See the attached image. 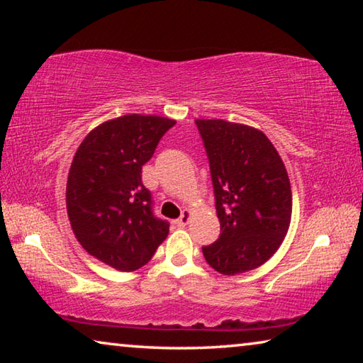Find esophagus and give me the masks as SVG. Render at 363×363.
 I'll use <instances>...</instances> for the list:
<instances>
[{"label":"esophagus","instance_id":"obj_1","mask_svg":"<svg viewBox=\"0 0 363 363\" xmlns=\"http://www.w3.org/2000/svg\"><path fill=\"white\" fill-rule=\"evenodd\" d=\"M190 214H192V213H190L189 210H184V211H182V214H181V218L174 220V224H176L177 227H184V225H187V224H189V220H190Z\"/></svg>","mask_w":363,"mask_h":363}]
</instances>
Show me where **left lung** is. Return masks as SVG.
I'll list each match as a JSON object with an SVG mask.
<instances>
[{
  "label": "left lung",
  "instance_id": "8db88e82",
  "mask_svg": "<svg viewBox=\"0 0 363 363\" xmlns=\"http://www.w3.org/2000/svg\"><path fill=\"white\" fill-rule=\"evenodd\" d=\"M210 160L220 235L203 256L224 275L262 266L291 220V186L266 134L240 123L195 120Z\"/></svg>",
  "mask_w": 363,
  "mask_h": 363
}]
</instances>
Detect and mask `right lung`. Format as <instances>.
I'll list each match as a JSON object with an SVG mask.
<instances>
[{"mask_svg":"<svg viewBox=\"0 0 363 363\" xmlns=\"http://www.w3.org/2000/svg\"><path fill=\"white\" fill-rule=\"evenodd\" d=\"M174 120L123 115L79 144L67 179V213L79 245L96 259L133 272L152 259L169 224L155 218L143 167Z\"/></svg>","mask_w":363,"mask_h":363,"instance_id":"right-lung-1","label":"right lung"}]
</instances>
